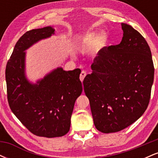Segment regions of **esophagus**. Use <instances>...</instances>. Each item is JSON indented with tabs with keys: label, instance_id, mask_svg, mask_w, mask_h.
I'll return each instance as SVG.
<instances>
[{
	"label": "esophagus",
	"instance_id": "esophagus-1",
	"mask_svg": "<svg viewBox=\"0 0 158 158\" xmlns=\"http://www.w3.org/2000/svg\"><path fill=\"white\" fill-rule=\"evenodd\" d=\"M86 75H87V73H86V71H85V70H82V71L81 72L80 77H79V78H80V80H81V81L84 80L85 77H86Z\"/></svg>",
	"mask_w": 158,
	"mask_h": 158
}]
</instances>
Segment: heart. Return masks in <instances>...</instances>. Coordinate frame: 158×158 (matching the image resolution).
I'll return each mask as SVG.
<instances>
[{
	"label": "heart",
	"mask_w": 158,
	"mask_h": 158,
	"mask_svg": "<svg viewBox=\"0 0 158 158\" xmlns=\"http://www.w3.org/2000/svg\"><path fill=\"white\" fill-rule=\"evenodd\" d=\"M97 41L99 46H106L108 41V36L104 32L99 33L98 32H90L85 34L81 39V44H91Z\"/></svg>",
	"instance_id": "heart-1"
}]
</instances>
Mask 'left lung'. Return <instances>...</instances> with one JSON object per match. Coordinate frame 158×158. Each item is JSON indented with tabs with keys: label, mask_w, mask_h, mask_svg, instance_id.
I'll use <instances>...</instances> for the list:
<instances>
[{
	"label": "left lung",
	"mask_w": 158,
	"mask_h": 158,
	"mask_svg": "<svg viewBox=\"0 0 158 158\" xmlns=\"http://www.w3.org/2000/svg\"><path fill=\"white\" fill-rule=\"evenodd\" d=\"M119 44L104 48L83 81L94 126L102 133L124 129L147 108L154 81L152 52L146 41L130 25L122 23Z\"/></svg>",
	"instance_id": "obj_1"
}]
</instances>
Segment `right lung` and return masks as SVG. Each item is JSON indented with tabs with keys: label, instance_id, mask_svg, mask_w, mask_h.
<instances>
[{
	"label": "right lung",
	"instance_id": "1",
	"mask_svg": "<svg viewBox=\"0 0 158 158\" xmlns=\"http://www.w3.org/2000/svg\"><path fill=\"white\" fill-rule=\"evenodd\" d=\"M54 34L50 26L27 32L16 43L6 68L11 110L32 134L49 138L69 131L74 104L82 92L79 68L65 71L58 67L35 83L27 77L25 51Z\"/></svg>",
	"mask_w": 158,
	"mask_h": 158
}]
</instances>
